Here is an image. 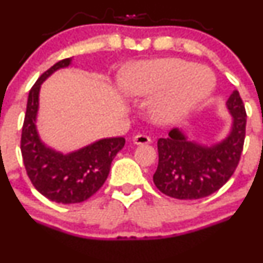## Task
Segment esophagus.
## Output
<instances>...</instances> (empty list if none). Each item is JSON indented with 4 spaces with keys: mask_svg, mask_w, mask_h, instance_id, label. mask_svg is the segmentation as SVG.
Masks as SVG:
<instances>
[{
    "mask_svg": "<svg viewBox=\"0 0 263 263\" xmlns=\"http://www.w3.org/2000/svg\"><path fill=\"white\" fill-rule=\"evenodd\" d=\"M133 142H134L135 144H148V143H151V138L144 134H137L133 138Z\"/></svg>",
    "mask_w": 263,
    "mask_h": 263,
    "instance_id": "34e87169",
    "label": "esophagus"
}]
</instances>
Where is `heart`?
I'll use <instances>...</instances> for the list:
<instances>
[{"mask_svg":"<svg viewBox=\"0 0 263 263\" xmlns=\"http://www.w3.org/2000/svg\"><path fill=\"white\" fill-rule=\"evenodd\" d=\"M123 88L130 97L157 94L151 105L153 119L173 124L211 95L215 78L209 69L185 60H156L139 62L126 70Z\"/></svg>","mask_w":263,"mask_h":263,"instance_id":"1","label":"heart"}]
</instances>
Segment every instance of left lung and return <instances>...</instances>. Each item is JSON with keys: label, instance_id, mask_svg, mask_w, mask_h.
Returning <instances> with one entry per match:
<instances>
[{"label": "left lung", "instance_id": "left-lung-1", "mask_svg": "<svg viewBox=\"0 0 263 263\" xmlns=\"http://www.w3.org/2000/svg\"><path fill=\"white\" fill-rule=\"evenodd\" d=\"M233 126L226 139L214 147L189 142L178 129L157 142L158 166L153 183L176 199H199L217 192L235 171L243 152L247 112L238 90L229 97Z\"/></svg>", "mask_w": 263, "mask_h": 263}]
</instances>
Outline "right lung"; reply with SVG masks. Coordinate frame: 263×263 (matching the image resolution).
Returning a JSON list of instances; mask_svg holds the SVG:
<instances>
[{
	"label": "right lung",
	"mask_w": 263,
	"mask_h": 263,
	"mask_svg": "<svg viewBox=\"0 0 263 263\" xmlns=\"http://www.w3.org/2000/svg\"><path fill=\"white\" fill-rule=\"evenodd\" d=\"M70 62L71 59L56 62L29 90L20 140L23 162L34 188L49 201L64 204L80 203L90 198L103 185L114 157L125 144L123 137L106 138L77 152L62 155L41 142L35 129L41 84L57 69L69 66Z\"/></svg>",
	"instance_id": "obj_1"
}]
</instances>
